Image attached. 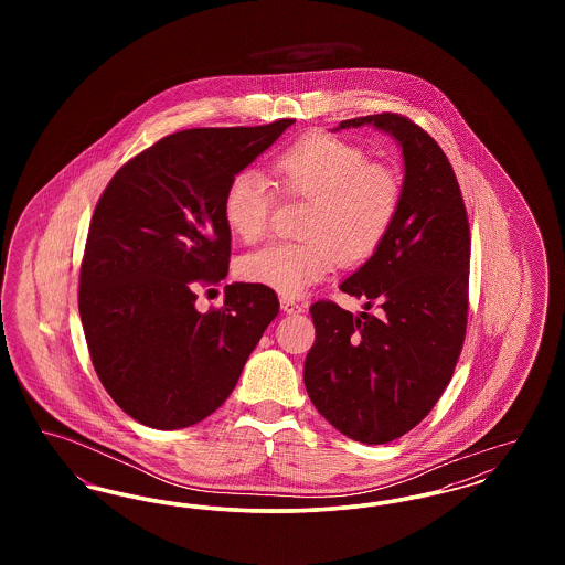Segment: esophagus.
Masks as SVG:
<instances>
[{
  "label": "esophagus",
  "instance_id": "obj_1",
  "mask_svg": "<svg viewBox=\"0 0 565 565\" xmlns=\"http://www.w3.org/2000/svg\"><path fill=\"white\" fill-rule=\"evenodd\" d=\"M279 305H281V309H284L286 313H300V311H302V305L296 302L295 298H290V296H281V298H279Z\"/></svg>",
  "mask_w": 565,
  "mask_h": 565
}]
</instances>
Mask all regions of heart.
<instances>
[{
  "label": "heart",
  "mask_w": 565,
  "mask_h": 565,
  "mask_svg": "<svg viewBox=\"0 0 565 565\" xmlns=\"http://www.w3.org/2000/svg\"><path fill=\"white\" fill-rule=\"evenodd\" d=\"M275 184L286 196L311 201L296 243H273L243 256L239 275L279 295H302L334 269L369 263L390 237L403 205L398 173L350 139L313 134L273 161ZM275 190L258 171L243 169L224 190L226 228L245 243L269 233Z\"/></svg>",
  "instance_id": "obj_1"
}]
</instances>
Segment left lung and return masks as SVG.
Masks as SVG:
<instances>
[{
    "instance_id": "8db88e82",
    "label": "left lung",
    "mask_w": 565,
    "mask_h": 565,
    "mask_svg": "<svg viewBox=\"0 0 565 565\" xmlns=\"http://www.w3.org/2000/svg\"><path fill=\"white\" fill-rule=\"evenodd\" d=\"M362 125L403 148V205L383 247L341 284L376 313L313 302L316 343L302 375L337 430L383 445L430 413L456 371L468 323L470 226L454 167L434 137L392 111L339 129Z\"/></svg>"
}]
</instances>
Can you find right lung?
<instances>
[{"mask_svg": "<svg viewBox=\"0 0 565 565\" xmlns=\"http://www.w3.org/2000/svg\"><path fill=\"white\" fill-rule=\"evenodd\" d=\"M292 122L167 135L125 162L97 201L78 309L95 373L135 422L180 430L212 415L279 313L265 286L231 284L207 313L194 290L228 273L231 178Z\"/></svg>", "mask_w": 565, "mask_h": 565, "instance_id": "right-lung-1", "label": "right lung"}]
</instances>
